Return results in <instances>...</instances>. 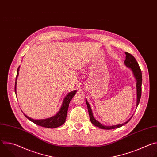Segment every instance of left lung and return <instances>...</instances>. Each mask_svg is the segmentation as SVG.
Masks as SVG:
<instances>
[{
	"label": "left lung",
	"mask_w": 157,
	"mask_h": 157,
	"mask_svg": "<svg viewBox=\"0 0 157 157\" xmlns=\"http://www.w3.org/2000/svg\"><path fill=\"white\" fill-rule=\"evenodd\" d=\"M125 53L126 55V56H125V59L124 63L126 65V66L128 67V68H131V70H132V72L133 73V75H134V76H135V78L137 80V85H136L137 86V106H138V105L140 102V101L141 94H142V71H141L140 66H139L137 60L135 58H134V56L129 53L125 52ZM86 104L87 106V110L89 112V117H90L91 122H92V124L93 125H94L95 126L101 128L105 129V130H110V129H114L116 128H119V127H121L122 125H125V124H127L131 119L130 118L128 121H127L126 122L122 124L113 125V126H104L94 118L90 105L89 104V103L87 102L86 99Z\"/></svg>",
	"instance_id": "8db88e82"
}]
</instances>
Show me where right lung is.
<instances>
[{"label": "right lung", "instance_id": "add662e5", "mask_svg": "<svg viewBox=\"0 0 157 157\" xmlns=\"http://www.w3.org/2000/svg\"><path fill=\"white\" fill-rule=\"evenodd\" d=\"M20 66L17 69V76L15 79V92L16 93V84H17V79L18 75V71H19ZM76 91H74L71 93H70L68 95H67L65 98L64 99L63 102L62 104L61 107L60 108L59 111L58 113L54 116L46 119H41V120H35L33 119H31L30 117H28L25 114V116L29 119L30 121L33 122L35 124L43 127H47V128H56L59 126L62 125L66 121V116H67V113H68V109L69 107V104L72 99V98L74 97V96L76 94Z\"/></svg>", "mask_w": 157, "mask_h": 157}]
</instances>
